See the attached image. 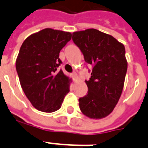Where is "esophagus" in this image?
<instances>
[{
	"label": "esophagus",
	"instance_id": "34e87169",
	"mask_svg": "<svg viewBox=\"0 0 148 148\" xmlns=\"http://www.w3.org/2000/svg\"><path fill=\"white\" fill-rule=\"evenodd\" d=\"M72 77H73V78H74V81H76V78H77L76 73H73V74H72Z\"/></svg>",
	"mask_w": 148,
	"mask_h": 148
}]
</instances>
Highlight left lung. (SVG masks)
I'll return each instance as SVG.
<instances>
[{
    "label": "left lung",
    "mask_w": 148,
    "mask_h": 148,
    "mask_svg": "<svg viewBox=\"0 0 148 148\" xmlns=\"http://www.w3.org/2000/svg\"><path fill=\"white\" fill-rule=\"evenodd\" d=\"M72 40L93 66L85 81L88 95L79 99L80 109L89 118H103L113 111L124 88L127 69L124 45L94 28L74 32Z\"/></svg>",
    "instance_id": "left-lung-1"
}]
</instances>
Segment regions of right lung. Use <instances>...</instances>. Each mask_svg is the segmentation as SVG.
Returning <instances> with one entry per match:
<instances>
[{
    "label": "right lung",
    "instance_id": "add662e5",
    "mask_svg": "<svg viewBox=\"0 0 148 148\" xmlns=\"http://www.w3.org/2000/svg\"><path fill=\"white\" fill-rule=\"evenodd\" d=\"M71 39L70 32L45 28L25 39L16 60L20 84L31 104L38 110H59L70 91L71 79L58 67L60 50Z\"/></svg>",
    "mask_w": 148,
    "mask_h": 148
}]
</instances>
